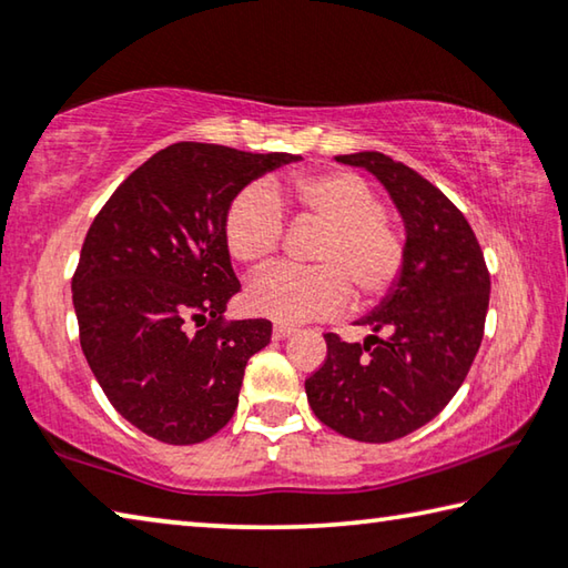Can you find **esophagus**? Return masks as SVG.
Returning a JSON list of instances; mask_svg holds the SVG:
<instances>
[{"instance_id": "34e87169", "label": "esophagus", "mask_w": 568, "mask_h": 568, "mask_svg": "<svg viewBox=\"0 0 568 568\" xmlns=\"http://www.w3.org/2000/svg\"><path fill=\"white\" fill-rule=\"evenodd\" d=\"M291 333H293L291 325H283V323L273 325V341H285Z\"/></svg>"}]
</instances>
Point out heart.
<instances>
[{"instance_id": "1", "label": "heart", "mask_w": 568, "mask_h": 568, "mask_svg": "<svg viewBox=\"0 0 568 568\" xmlns=\"http://www.w3.org/2000/svg\"><path fill=\"white\" fill-rule=\"evenodd\" d=\"M291 197L297 215L325 225L313 247V267L275 265L247 285V307L265 318L301 323L331 318L348 307L353 292L371 305L398 285L408 261L400 230L386 217L378 192L348 170L295 172L277 187ZM230 255L261 265L277 253L285 213L265 182H255L230 200L223 217Z\"/></svg>"}]
</instances>
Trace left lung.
I'll return each instance as SVG.
<instances>
[{
	"instance_id": "obj_1",
	"label": "left lung",
	"mask_w": 568,
	"mask_h": 568,
	"mask_svg": "<svg viewBox=\"0 0 568 568\" xmlns=\"http://www.w3.org/2000/svg\"><path fill=\"white\" fill-rule=\"evenodd\" d=\"M335 160L383 182L406 223L408 261L386 301L358 321L373 335L345 343L325 333L328 355L305 393L318 420L341 436L388 444L434 420L466 381L484 338L491 275L464 213L416 170L383 152Z\"/></svg>"
}]
</instances>
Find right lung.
<instances>
[{
    "label": "right lung",
    "instance_id": "1",
    "mask_svg": "<svg viewBox=\"0 0 568 568\" xmlns=\"http://www.w3.org/2000/svg\"><path fill=\"white\" fill-rule=\"evenodd\" d=\"M301 155L175 142L132 172L94 217L72 277L80 345L104 396L172 446L215 436L265 318L225 323L240 291L223 217L240 190Z\"/></svg>",
    "mask_w": 568,
    "mask_h": 568
}]
</instances>
